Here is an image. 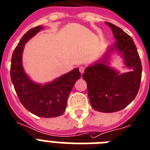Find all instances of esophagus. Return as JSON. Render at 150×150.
Listing matches in <instances>:
<instances>
[{"instance_id":"obj_1","label":"esophagus","mask_w":150,"mask_h":150,"mask_svg":"<svg viewBox=\"0 0 150 150\" xmlns=\"http://www.w3.org/2000/svg\"><path fill=\"white\" fill-rule=\"evenodd\" d=\"M79 69H80V72H81V74H83V72H84V67H80Z\"/></svg>"}]
</instances>
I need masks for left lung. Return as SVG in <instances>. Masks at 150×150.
Here are the masks:
<instances>
[{"mask_svg":"<svg viewBox=\"0 0 150 150\" xmlns=\"http://www.w3.org/2000/svg\"><path fill=\"white\" fill-rule=\"evenodd\" d=\"M116 41L108 45L99 59L87 66L83 74L87 82L91 107L100 112L111 113L127 107L137 95L142 77V64L133 40L122 29L110 22ZM113 53L119 54L131 71L122 74L110 67Z\"/></svg>","mask_w":150,"mask_h":150,"instance_id":"8db88e82","label":"left lung"}]
</instances>
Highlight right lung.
Wrapping results in <instances>:
<instances>
[{
    "label": "right lung",
    "mask_w": 150,
    "mask_h": 150,
    "mask_svg": "<svg viewBox=\"0 0 150 150\" xmlns=\"http://www.w3.org/2000/svg\"><path fill=\"white\" fill-rule=\"evenodd\" d=\"M43 29L41 25L33 28L21 39L12 54L11 79L19 100L28 111L42 118H54L64 113L68 97L81 75L78 68H75L45 83H39L30 78L22 64L24 48L29 39Z\"/></svg>",
    "instance_id": "1"
}]
</instances>
